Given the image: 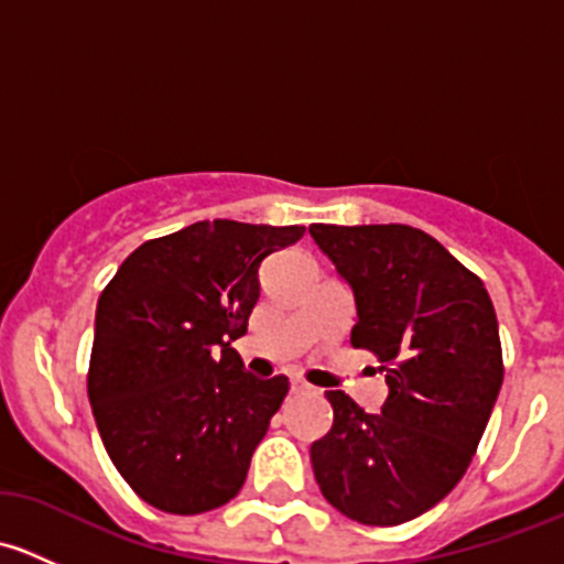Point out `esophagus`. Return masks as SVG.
<instances>
[{
  "label": "esophagus",
  "instance_id": "1",
  "mask_svg": "<svg viewBox=\"0 0 564 564\" xmlns=\"http://www.w3.org/2000/svg\"><path fill=\"white\" fill-rule=\"evenodd\" d=\"M314 388H311L308 382H305V379H300V377H294L292 379V392L294 395H303V392H311Z\"/></svg>",
  "mask_w": 564,
  "mask_h": 564
}]
</instances>
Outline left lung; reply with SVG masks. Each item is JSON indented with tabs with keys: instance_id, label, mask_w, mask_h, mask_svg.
I'll return each instance as SVG.
<instances>
[{
	"instance_id": "obj_1",
	"label": "left lung",
	"mask_w": 564,
	"mask_h": 564,
	"mask_svg": "<svg viewBox=\"0 0 564 564\" xmlns=\"http://www.w3.org/2000/svg\"><path fill=\"white\" fill-rule=\"evenodd\" d=\"M311 237L355 292L351 346L382 362L388 401L368 414L329 390L333 429L311 445L324 499L351 521L395 527L434 508L469 469L505 379L480 278L403 224H314Z\"/></svg>"
}]
</instances>
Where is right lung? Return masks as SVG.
Instances as JSON below:
<instances>
[{
	"instance_id": "1",
	"label": "right lung",
	"mask_w": 564,
	"mask_h": 564,
	"mask_svg": "<svg viewBox=\"0 0 564 564\" xmlns=\"http://www.w3.org/2000/svg\"><path fill=\"white\" fill-rule=\"evenodd\" d=\"M303 235L198 220L135 248L100 294L89 403L108 458L152 508L198 516L240 494L289 379L250 377L231 340L248 333L261 261Z\"/></svg>"
}]
</instances>
